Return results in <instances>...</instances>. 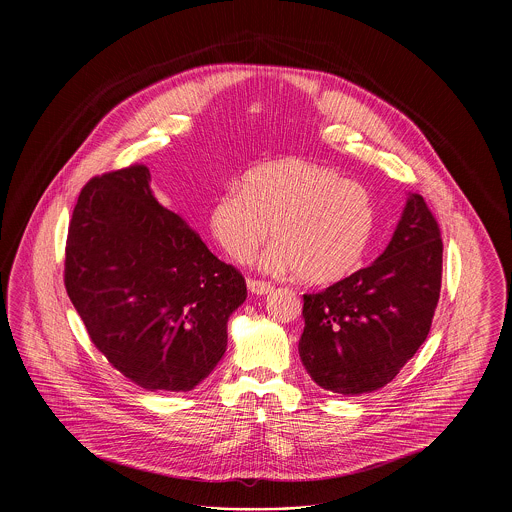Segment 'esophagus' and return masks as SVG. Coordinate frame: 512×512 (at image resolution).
Masks as SVG:
<instances>
[{
	"label": "esophagus",
	"instance_id": "esophagus-1",
	"mask_svg": "<svg viewBox=\"0 0 512 512\" xmlns=\"http://www.w3.org/2000/svg\"><path fill=\"white\" fill-rule=\"evenodd\" d=\"M247 286H249L251 293H255V295H267V293L274 290V286L270 282H263V280H249Z\"/></svg>",
	"mask_w": 512,
	"mask_h": 512
}]
</instances>
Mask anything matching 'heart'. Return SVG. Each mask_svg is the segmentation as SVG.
Segmentation results:
<instances>
[{"mask_svg":"<svg viewBox=\"0 0 512 512\" xmlns=\"http://www.w3.org/2000/svg\"><path fill=\"white\" fill-rule=\"evenodd\" d=\"M270 245L261 265L292 272L311 286L340 282L359 270L372 245L378 211L372 195L341 172L303 159L259 165L215 199L209 228L238 263Z\"/></svg>","mask_w":512,"mask_h":512,"instance_id":"b5f03b06","label":"heart"}]
</instances>
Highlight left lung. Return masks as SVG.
<instances>
[{"mask_svg":"<svg viewBox=\"0 0 512 512\" xmlns=\"http://www.w3.org/2000/svg\"><path fill=\"white\" fill-rule=\"evenodd\" d=\"M443 244L422 195L409 194L384 253L320 293L303 295L299 357L320 388L380 390L424 343L441 288Z\"/></svg>","mask_w":512,"mask_h":512,"instance_id":"obj_1","label":"left lung"}]
</instances>
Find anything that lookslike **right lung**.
Listing matches in <instances>:
<instances>
[{
	"instance_id": "obj_1",
	"label": "right lung",
	"mask_w": 512,
	"mask_h": 512,
	"mask_svg": "<svg viewBox=\"0 0 512 512\" xmlns=\"http://www.w3.org/2000/svg\"><path fill=\"white\" fill-rule=\"evenodd\" d=\"M144 165L92 178L67 238L65 286L90 340L149 391H190L219 365L244 276L151 192Z\"/></svg>"
}]
</instances>
